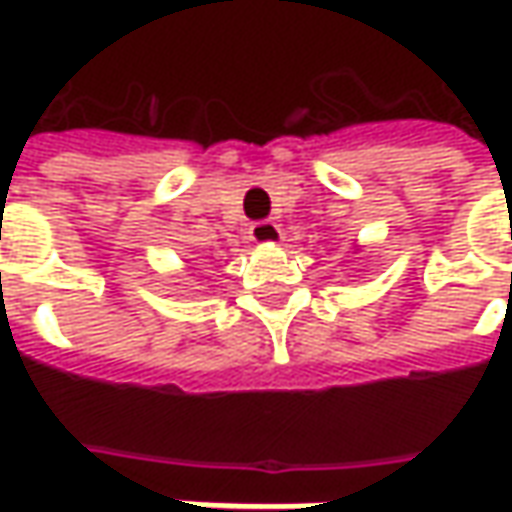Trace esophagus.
Here are the masks:
<instances>
[{
  "label": "esophagus",
  "instance_id": "1",
  "mask_svg": "<svg viewBox=\"0 0 512 512\" xmlns=\"http://www.w3.org/2000/svg\"><path fill=\"white\" fill-rule=\"evenodd\" d=\"M250 239L256 245H279L285 239V233H282V227L276 225V222H256V225L250 227Z\"/></svg>",
  "mask_w": 512,
  "mask_h": 512
}]
</instances>
